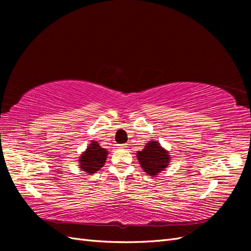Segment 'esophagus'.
Instances as JSON below:
<instances>
[{
	"mask_svg": "<svg viewBox=\"0 0 251 251\" xmlns=\"http://www.w3.org/2000/svg\"><path fill=\"white\" fill-rule=\"evenodd\" d=\"M118 146V148H121V149H125V148H126V146L127 144L126 143H120V144H117Z\"/></svg>",
	"mask_w": 251,
	"mask_h": 251,
	"instance_id": "obj_1",
	"label": "esophagus"
}]
</instances>
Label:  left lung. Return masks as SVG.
<instances>
[{
	"label": "left lung",
	"mask_w": 251,
	"mask_h": 251,
	"mask_svg": "<svg viewBox=\"0 0 251 251\" xmlns=\"http://www.w3.org/2000/svg\"><path fill=\"white\" fill-rule=\"evenodd\" d=\"M137 158L143 171L153 177L168 168L171 159L168 151L157 141H150L146 148L138 151Z\"/></svg>",
	"instance_id": "obj_1"
}]
</instances>
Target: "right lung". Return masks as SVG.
Listing matches in <instances>:
<instances>
[{"mask_svg": "<svg viewBox=\"0 0 251 251\" xmlns=\"http://www.w3.org/2000/svg\"><path fill=\"white\" fill-rule=\"evenodd\" d=\"M107 155L108 151L97 142L93 141L90 144V147H88L86 151H83V154L79 157L80 169L88 174L96 173L103 166Z\"/></svg>", "mask_w": 251, "mask_h": 251, "instance_id": "add662e5", "label": "right lung"}]
</instances>
